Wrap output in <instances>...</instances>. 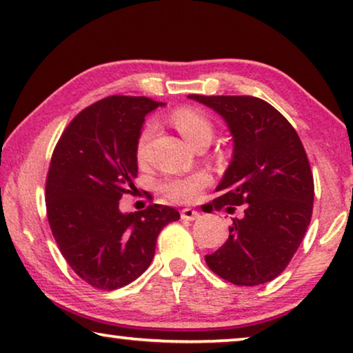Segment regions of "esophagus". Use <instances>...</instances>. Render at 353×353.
Here are the masks:
<instances>
[{
  "instance_id": "34e87169",
  "label": "esophagus",
  "mask_w": 353,
  "mask_h": 353,
  "mask_svg": "<svg viewBox=\"0 0 353 353\" xmlns=\"http://www.w3.org/2000/svg\"><path fill=\"white\" fill-rule=\"evenodd\" d=\"M201 214L194 209H183L181 210V219L183 220H196L199 219Z\"/></svg>"
}]
</instances>
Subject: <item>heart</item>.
Segmentation results:
<instances>
[{"label": "heart", "mask_w": 353, "mask_h": 353, "mask_svg": "<svg viewBox=\"0 0 353 353\" xmlns=\"http://www.w3.org/2000/svg\"><path fill=\"white\" fill-rule=\"evenodd\" d=\"M172 123L180 132L188 143L192 146L202 141L210 143L214 137V122L207 114L194 108H180L173 110L170 115ZM154 133V125L146 123L139 132L137 141V157L138 161H144L148 154V146ZM210 183V176L205 172H197L188 176L168 178L162 183V192L168 199L175 202H192L201 196L204 188Z\"/></svg>", "instance_id": "obj_1"}]
</instances>
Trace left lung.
Returning a JSON list of instances; mask_svg holds the SVG:
<instances>
[{"label": "left lung", "mask_w": 353, "mask_h": 353, "mask_svg": "<svg viewBox=\"0 0 353 353\" xmlns=\"http://www.w3.org/2000/svg\"><path fill=\"white\" fill-rule=\"evenodd\" d=\"M188 98L214 109L233 137V159L210 209L233 214L244 204L226 243L205 262L238 286L272 281L291 262L312 219L315 186L301 138L284 115L254 96Z\"/></svg>", "instance_id": "obj_1"}]
</instances>
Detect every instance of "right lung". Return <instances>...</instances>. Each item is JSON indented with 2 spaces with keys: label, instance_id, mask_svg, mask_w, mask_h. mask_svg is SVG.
Returning a JSON list of instances; mask_svg holds the SVG:
<instances>
[{
  "label": "right lung",
  "instance_id": "obj_1",
  "mask_svg": "<svg viewBox=\"0 0 353 353\" xmlns=\"http://www.w3.org/2000/svg\"><path fill=\"white\" fill-rule=\"evenodd\" d=\"M159 105L144 96L101 99L72 120L52 152L48 220L67 263L93 288L114 291L141 276L161 230L180 219L161 204L134 214L119 209L120 197L137 190V141Z\"/></svg>",
  "mask_w": 353,
  "mask_h": 353
}]
</instances>
